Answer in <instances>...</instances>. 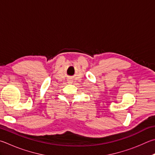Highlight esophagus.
<instances>
[{"instance_id": "esophagus-1", "label": "esophagus", "mask_w": 155, "mask_h": 155, "mask_svg": "<svg viewBox=\"0 0 155 155\" xmlns=\"http://www.w3.org/2000/svg\"><path fill=\"white\" fill-rule=\"evenodd\" d=\"M68 81L69 83H72V80L71 79V78H69V79L68 80Z\"/></svg>"}]
</instances>
